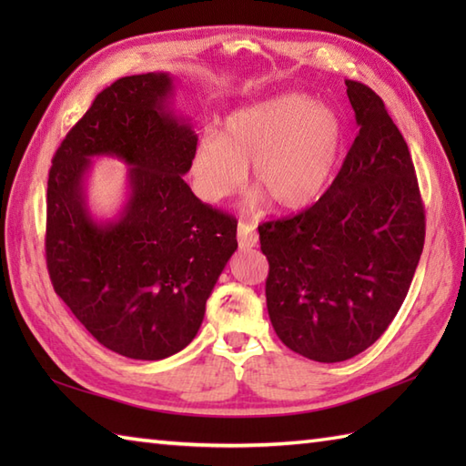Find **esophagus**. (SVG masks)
<instances>
[{
  "label": "esophagus",
  "instance_id": "esophagus-1",
  "mask_svg": "<svg viewBox=\"0 0 466 466\" xmlns=\"http://www.w3.org/2000/svg\"><path fill=\"white\" fill-rule=\"evenodd\" d=\"M236 236H238V242L242 248H252V246L258 244V234H256L254 224L238 222V228H236Z\"/></svg>",
  "mask_w": 466,
  "mask_h": 466
}]
</instances>
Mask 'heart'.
Instances as JSON below:
<instances>
[{
	"mask_svg": "<svg viewBox=\"0 0 466 466\" xmlns=\"http://www.w3.org/2000/svg\"><path fill=\"white\" fill-rule=\"evenodd\" d=\"M342 147L344 122L332 106L286 94L232 112L218 136L204 134L192 156V184L206 202L226 200L250 164L258 180L252 204L268 192L282 208H302L329 186Z\"/></svg>",
	"mask_w": 466,
	"mask_h": 466,
	"instance_id": "b5f03b06",
	"label": "heart"
}]
</instances>
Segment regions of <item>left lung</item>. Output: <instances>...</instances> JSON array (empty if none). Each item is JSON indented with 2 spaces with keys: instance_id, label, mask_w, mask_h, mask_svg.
Masks as SVG:
<instances>
[{
  "instance_id": "8db88e82",
  "label": "left lung",
  "mask_w": 466,
  "mask_h": 466,
  "mask_svg": "<svg viewBox=\"0 0 466 466\" xmlns=\"http://www.w3.org/2000/svg\"><path fill=\"white\" fill-rule=\"evenodd\" d=\"M346 94L359 134L332 186L309 210L258 226L270 322L316 362L349 360L380 339L424 246L407 142L369 86L346 80Z\"/></svg>"
}]
</instances>
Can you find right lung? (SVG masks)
Wrapping results in <instances>:
<instances>
[{
    "instance_id": "right-lung-1",
    "label": "right lung",
    "mask_w": 466,
    "mask_h": 466,
    "mask_svg": "<svg viewBox=\"0 0 466 466\" xmlns=\"http://www.w3.org/2000/svg\"><path fill=\"white\" fill-rule=\"evenodd\" d=\"M167 72L127 76L96 96L52 160L46 260L59 299L94 339L136 360L194 340L206 300L238 248L236 220L202 204L184 177L198 136L174 110ZM130 165L112 221L86 206L91 157Z\"/></svg>"
}]
</instances>
